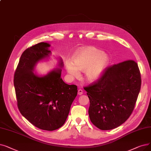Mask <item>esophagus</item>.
<instances>
[{
    "instance_id": "34e87169",
    "label": "esophagus",
    "mask_w": 151,
    "mask_h": 151,
    "mask_svg": "<svg viewBox=\"0 0 151 151\" xmlns=\"http://www.w3.org/2000/svg\"><path fill=\"white\" fill-rule=\"evenodd\" d=\"M83 94V90H82V89H78V95H82Z\"/></svg>"
}]
</instances>
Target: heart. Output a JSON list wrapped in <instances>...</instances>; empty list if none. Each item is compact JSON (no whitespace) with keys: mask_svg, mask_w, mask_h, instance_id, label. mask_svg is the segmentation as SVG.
<instances>
[{"mask_svg":"<svg viewBox=\"0 0 151 151\" xmlns=\"http://www.w3.org/2000/svg\"><path fill=\"white\" fill-rule=\"evenodd\" d=\"M107 54L93 46L78 49L73 56V63H65L67 73L73 78L80 76V72L84 71V78L88 82L93 83L103 75L109 64Z\"/></svg>","mask_w":151,"mask_h":151,"instance_id":"b5f03b06","label":"heart"}]
</instances>
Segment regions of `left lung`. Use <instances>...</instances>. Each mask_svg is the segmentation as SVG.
Wrapping results in <instances>:
<instances>
[{
  "mask_svg": "<svg viewBox=\"0 0 151 151\" xmlns=\"http://www.w3.org/2000/svg\"><path fill=\"white\" fill-rule=\"evenodd\" d=\"M141 85L140 71L134 61L107 68L97 82L84 88L90 101L91 122L102 130L120 126L133 112Z\"/></svg>",
  "mask_w": 151,
  "mask_h": 151,
  "instance_id": "obj_1",
  "label": "left lung"
}]
</instances>
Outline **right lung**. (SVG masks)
<instances>
[{
    "label": "right lung",
    "instance_id": "1",
    "mask_svg": "<svg viewBox=\"0 0 151 151\" xmlns=\"http://www.w3.org/2000/svg\"><path fill=\"white\" fill-rule=\"evenodd\" d=\"M50 45L40 42L22 54L14 75V87L19 112L37 128L54 131L66 121L72 102L77 96V86L62 79L63 62L44 75L34 73L36 65L51 55Z\"/></svg>",
    "mask_w": 151,
    "mask_h": 151
}]
</instances>
